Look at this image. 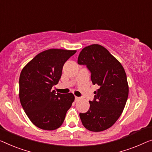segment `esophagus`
<instances>
[{
  "label": "esophagus",
  "mask_w": 152,
  "mask_h": 152,
  "mask_svg": "<svg viewBox=\"0 0 152 152\" xmlns=\"http://www.w3.org/2000/svg\"><path fill=\"white\" fill-rule=\"evenodd\" d=\"M79 99H80V98H78V97H77V96H75V101H77Z\"/></svg>",
  "instance_id": "1"
}]
</instances>
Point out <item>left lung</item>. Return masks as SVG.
<instances>
[{"label": "left lung", "mask_w": 152, "mask_h": 152, "mask_svg": "<svg viewBox=\"0 0 152 152\" xmlns=\"http://www.w3.org/2000/svg\"><path fill=\"white\" fill-rule=\"evenodd\" d=\"M79 65H86L94 85L99 88L89 101L87 113H80L83 125L93 132L111 127L121 115L128 97V85L123 66L104 47L93 44L82 50Z\"/></svg>", "instance_id": "1"}]
</instances>
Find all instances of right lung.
<instances>
[{
    "label": "right lung",
    "instance_id": "obj_1",
    "mask_svg": "<svg viewBox=\"0 0 152 152\" xmlns=\"http://www.w3.org/2000/svg\"><path fill=\"white\" fill-rule=\"evenodd\" d=\"M76 50L50 49L38 54L22 69L19 79L20 100L24 112L38 128H59L74 100L72 93L52 91L58 83L65 63Z\"/></svg>",
    "mask_w": 152,
    "mask_h": 152
}]
</instances>
